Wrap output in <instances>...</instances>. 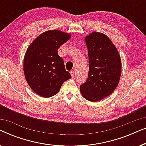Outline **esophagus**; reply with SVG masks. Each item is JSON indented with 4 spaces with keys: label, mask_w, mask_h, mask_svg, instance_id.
Listing matches in <instances>:
<instances>
[{
    "label": "esophagus",
    "mask_w": 146,
    "mask_h": 146,
    "mask_svg": "<svg viewBox=\"0 0 146 146\" xmlns=\"http://www.w3.org/2000/svg\"><path fill=\"white\" fill-rule=\"evenodd\" d=\"M70 74L72 77H74L75 76V71L74 70H72L70 71Z\"/></svg>",
    "instance_id": "esophagus-1"
}]
</instances>
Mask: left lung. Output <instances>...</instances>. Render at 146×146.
Returning a JSON list of instances; mask_svg holds the SVG:
<instances>
[{
    "label": "left lung",
    "mask_w": 146,
    "mask_h": 146,
    "mask_svg": "<svg viewBox=\"0 0 146 146\" xmlns=\"http://www.w3.org/2000/svg\"><path fill=\"white\" fill-rule=\"evenodd\" d=\"M88 52V78L80 85L82 96L97 102L108 96L118 85L121 63L117 50L104 34L94 32L85 38Z\"/></svg>",
    "instance_id": "left-lung-1"
}]
</instances>
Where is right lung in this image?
I'll list each match as a JSON object with an SVG mask.
<instances>
[{
	"label": "right lung",
	"instance_id": "obj_1",
	"mask_svg": "<svg viewBox=\"0 0 146 146\" xmlns=\"http://www.w3.org/2000/svg\"><path fill=\"white\" fill-rule=\"evenodd\" d=\"M70 35L57 30L39 35L26 52L24 73L29 86L40 96L49 98L58 92L63 82L72 77L66 70L58 49Z\"/></svg>",
	"mask_w": 146,
	"mask_h": 146
}]
</instances>
